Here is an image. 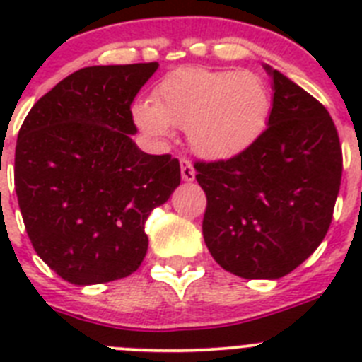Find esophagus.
<instances>
[{
    "label": "esophagus",
    "instance_id": "1",
    "mask_svg": "<svg viewBox=\"0 0 362 362\" xmlns=\"http://www.w3.org/2000/svg\"><path fill=\"white\" fill-rule=\"evenodd\" d=\"M179 163H181V177H183V181H194L196 179V170H194L192 163L185 158H181Z\"/></svg>",
    "mask_w": 362,
    "mask_h": 362
}]
</instances>
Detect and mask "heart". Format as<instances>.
<instances>
[{
  "mask_svg": "<svg viewBox=\"0 0 362 362\" xmlns=\"http://www.w3.org/2000/svg\"><path fill=\"white\" fill-rule=\"evenodd\" d=\"M272 105L270 88L257 74L185 66L161 79L152 101L134 105L132 116L153 139H168L174 129H183L197 156L225 161L257 141Z\"/></svg>",
  "mask_w": 362,
  "mask_h": 362,
  "instance_id": "heart-1",
  "label": "heart"
}]
</instances>
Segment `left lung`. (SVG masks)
Listing matches in <instances>:
<instances>
[{"mask_svg": "<svg viewBox=\"0 0 362 362\" xmlns=\"http://www.w3.org/2000/svg\"><path fill=\"white\" fill-rule=\"evenodd\" d=\"M264 70L274 88L267 130L235 158L196 163L204 243L221 268L245 279H279L315 252L343 175L328 110L279 70Z\"/></svg>", "mask_w": 362, "mask_h": 362, "instance_id": "1", "label": "left lung"}]
</instances>
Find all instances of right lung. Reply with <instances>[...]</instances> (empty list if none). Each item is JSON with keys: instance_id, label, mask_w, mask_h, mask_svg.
I'll use <instances>...</instances> for the list:
<instances>
[{"instance_id": "right-lung-1", "label": "right lung", "mask_w": 362, "mask_h": 362, "mask_svg": "<svg viewBox=\"0 0 362 362\" xmlns=\"http://www.w3.org/2000/svg\"><path fill=\"white\" fill-rule=\"evenodd\" d=\"M158 63L86 66L30 108L14 185L36 254L72 284L123 279L148 248L145 221L181 183L170 153L137 148L132 105Z\"/></svg>"}]
</instances>
